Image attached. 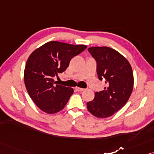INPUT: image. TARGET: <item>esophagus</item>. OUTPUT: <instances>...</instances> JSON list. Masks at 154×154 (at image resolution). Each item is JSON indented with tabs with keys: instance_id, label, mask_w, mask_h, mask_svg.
Segmentation results:
<instances>
[{
	"instance_id": "34e87169",
	"label": "esophagus",
	"mask_w": 154,
	"mask_h": 154,
	"mask_svg": "<svg viewBox=\"0 0 154 154\" xmlns=\"http://www.w3.org/2000/svg\"><path fill=\"white\" fill-rule=\"evenodd\" d=\"M75 89L77 90V91H85V89H83V88L78 87H75Z\"/></svg>"
}]
</instances>
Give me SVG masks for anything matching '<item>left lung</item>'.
<instances>
[{
    "label": "left lung",
    "mask_w": 154,
    "mask_h": 154,
    "mask_svg": "<svg viewBox=\"0 0 154 154\" xmlns=\"http://www.w3.org/2000/svg\"><path fill=\"white\" fill-rule=\"evenodd\" d=\"M88 51L97 63L98 79H105L106 87L87 102V109L96 118H108L123 107L130 97L134 86L132 67L122 55L109 47H90Z\"/></svg>",
    "instance_id": "obj_1"
}]
</instances>
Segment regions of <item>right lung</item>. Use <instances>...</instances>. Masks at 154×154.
I'll use <instances>...</instances> for the list:
<instances>
[{"mask_svg": "<svg viewBox=\"0 0 154 154\" xmlns=\"http://www.w3.org/2000/svg\"><path fill=\"white\" fill-rule=\"evenodd\" d=\"M86 48V45L53 41L31 53L24 68V84L29 95L40 110L54 114L64 108L74 90L56 85L53 77L64 72L71 59Z\"/></svg>", "mask_w": 154, "mask_h": 154, "instance_id": "1", "label": "right lung"}]
</instances>
